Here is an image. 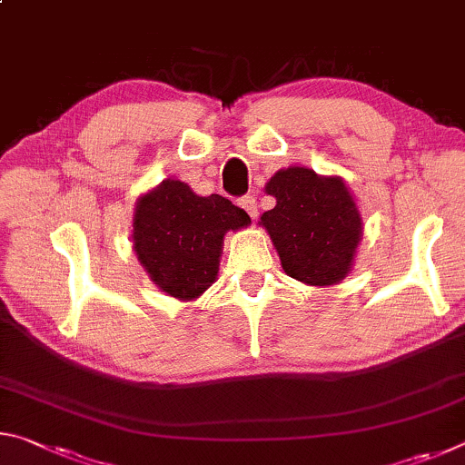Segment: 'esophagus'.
<instances>
[{
    "instance_id": "obj_1",
    "label": "esophagus",
    "mask_w": 465,
    "mask_h": 465,
    "mask_svg": "<svg viewBox=\"0 0 465 465\" xmlns=\"http://www.w3.org/2000/svg\"><path fill=\"white\" fill-rule=\"evenodd\" d=\"M240 204L248 211V215L252 219L258 217V203H256L254 196H243V199H240Z\"/></svg>"
}]
</instances>
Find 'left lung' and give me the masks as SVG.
I'll return each mask as SVG.
<instances>
[{"label":"left lung","instance_id":"obj_1","mask_svg":"<svg viewBox=\"0 0 465 465\" xmlns=\"http://www.w3.org/2000/svg\"><path fill=\"white\" fill-rule=\"evenodd\" d=\"M264 193L277 199L262 225L291 279L330 287L349 277L363 240V217L341 176H322L305 166L274 172Z\"/></svg>","mask_w":465,"mask_h":465}]
</instances>
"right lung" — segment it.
I'll list each match as a JSON object with an SVG mask.
<instances>
[{"label":"right lung","mask_w":465,"mask_h":465,"mask_svg":"<svg viewBox=\"0 0 465 465\" xmlns=\"http://www.w3.org/2000/svg\"><path fill=\"white\" fill-rule=\"evenodd\" d=\"M248 225L246 211L225 196H199L183 180L166 178L137 199L131 240L157 289L194 302L217 281L225 233Z\"/></svg>","instance_id":"obj_1"}]
</instances>
